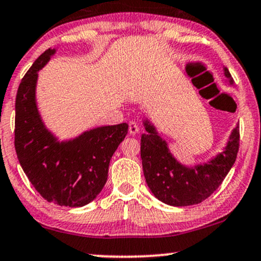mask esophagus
I'll return each mask as SVG.
<instances>
[{"instance_id": "obj_1", "label": "esophagus", "mask_w": 261, "mask_h": 261, "mask_svg": "<svg viewBox=\"0 0 261 261\" xmlns=\"http://www.w3.org/2000/svg\"><path fill=\"white\" fill-rule=\"evenodd\" d=\"M128 133L131 135H136L139 133V125H137L135 121L128 122Z\"/></svg>"}]
</instances>
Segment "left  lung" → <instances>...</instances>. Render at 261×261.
<instances>
[{
	"label": "left lung",
	"mask_w": 261,
	"mask_h": 261,
	"mask_svg": "<svg viewBox=\"0 0 261 261\" xmlns=\"http://www.w3.org/2000/svg\"><path fill=\"white\" fill-rule=\"evenodd\" d=\"M224 74L230 85L233 84L227 68H224ZM143 124L147 131L141 137L144 177L155 198L169 205L187 206L202 203L218 190L236 162L240 148L238 125L232 131L224 152L208 163L188 168L172 156L168 143L148 120Z\"/></svg>",
	"instance_id": "obj_1"
}]
</instances>
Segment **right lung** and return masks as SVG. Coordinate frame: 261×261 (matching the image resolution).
I'll return each instance as SVG.
<instances>
[{"label": "right lung", "mask_w": 261, "mask_h": 261, "mask_svg": "<svg viewBox=\"0 0 261 261\" xmlns=\"http://www.w3.org/2000/svg\"><path fill=\"white\" fill-rule=\"evenodd\" d=\"M55 52H43L18 87L14 147L25 175L47 202L77 208L92 202L105 187L109 162L128 125L96 127L59 142L41 120L35 98L37 71Z\"/></svg>", "instance_id": "right-lung-1"}]
</instances>
